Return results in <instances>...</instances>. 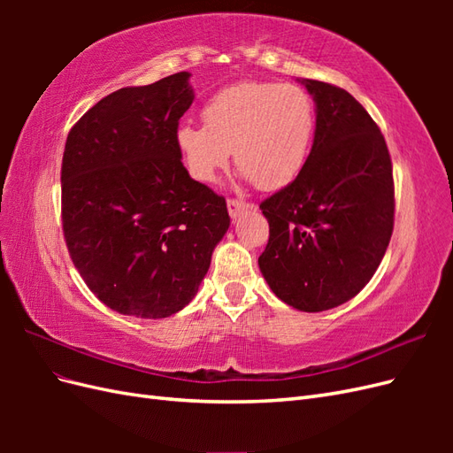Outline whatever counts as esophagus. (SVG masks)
I'll use <instances>...</instances> for the list:
<instances>
[{"mask_svg": "<svg viewBox=\"0 0 453 453\" xmlns=\"http://www.w3.org/2000/svg\"><path fill=\"white\" fill-rule=\"evenodd\" d=\"M226 208H228V213L232 219L240 217L245 210H250V203H245L243 200H238V198H228L226 200Z\"/></svg>", "mask_w": 453, "mask_h": 453, "instance_id": "1", "label": "esophagus"}]
</instances>
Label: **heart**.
I'll return each mask as SVG.
<instances>
[{"label":"heart","instance_id":"obj_1","mask_svg":"<svg viewBox=\"0 0 453 453\" xmlns=\"http://www.w3.org/2000/svg\"><path fill=\"white\" fill-rule=\"evenodd\" d=\"M203 127L181 122L175 145L188 173L211 183L232 150L242 175L278 190L303 172L315 132V109L295 85L242 81L215 92L202 109Z\"/></svg>","mask_w":453,"mask_h":453}]
</instances>
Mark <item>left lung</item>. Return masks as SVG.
Returning a JSON list of instances; mask_svg holds the SVG:
<instances>
[{
	"mask_svg": "<svg viewBox=\"0 0 453 453\" xmlns=\"http://www.w3.org/2000/svg\"><path fill=\"white\" fill-rule=\"evenodd\" d=\"M300 83L315 102L313 145L296 180L260 203L270 238L258 268L285 304L323 311L357 295L386 255L393 166L378 125L349 92Z\"/></svg>",
	"mask_w": 453,
	"mask_h": 453,
	"instance_id": "left-lung-1",
	"label": "left lung"
}]
</instances>
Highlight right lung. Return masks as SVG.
<instances>
[{
    "instance_id": "1",
    "label": "right lung",
    "mask_w": 453,
    "mask_h": 453,
    "mask_svg": "<svg viewBox=\"0 0 453 453\" xmlns=\"http://www.w3.org/2000/svg\"><path fill=\"white\" fill-rule=\"evenodd\" d=\"M188 72L105 96L67 134L62 226L88 289L119 313L183 310L228 230L223 196L195 181L175 145L195 100Z\"/></svg>"
}]
</instances>
